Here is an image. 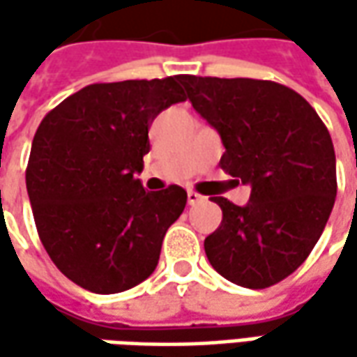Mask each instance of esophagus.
<instances>
[{"label": "esophagus", "instance_id": "34e87169", "mask_svg": "<svg viewBox=\"0 0 357 357\" xmlns=\"http://www.w3.org/2000/svg\"><path fill=\"white\" fill-rule=\"evenodd\" d=\"M186 200H188V204H190V206H195V204L202 202V200H204V197H202V195H199V192H195V190H188V192H186Z\"/></svg>", "mask_w": 357, "mask_h": 357}]
</instances>
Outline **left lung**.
Returning a JSON list of instances; mask_svg holds the SVG:
<instances>
[{
	"label": "left lung",
	"instance_id": "left-lung-1",
	"mask_svg": "<svg viewBox=\"0 0 357 357\" xmlns=\"http://www.w3.org/2000/svg\"><path fill=\"white\" fill-rule=\"evenodd\" d=\"M181 83L222 139L220 169L252 188L244 206L213 199L222 222L204 240L208 262L244 288L274 286L308 258L334 208L332 137L312 105L280 83L197 75Z\"/></svg>",
	"mask_w": 357,
	"mask_h": 357
}]
</instances>
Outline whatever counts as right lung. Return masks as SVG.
<instances>
[{
  "mask_svg": "<svg viewBox=\"0 0 357 357\" xmlns=\"http://www.w3.org/2000/svg\"><path fill=\"white\" fill-rule=\"evenodd\" d=\"M181 75L95 83L67 97L35 132L25 185L49 258L77 286L117 294L146 280L186 190H144L137 174L149 127L186 101Z\"/></svg>",
  "mask_w": 357,
  "mask_h": 357,
  "instance_id": "1",
  "label": "right lung"
}]
</instances>
